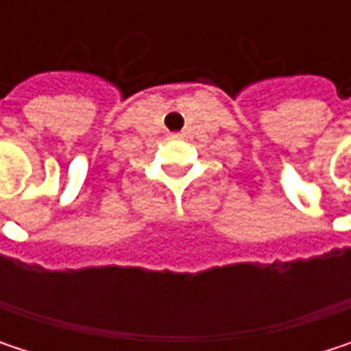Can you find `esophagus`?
<instances>
[{
    "label": "esophagus",
    "instance_id": "esophagus-1",
    "mask_svg": "<svg viewBox=\"0 0 351 351\" xmlns=\"http://www.w3.org/2000/svg\"><path fill=\"white\" fill-rule=\"evenodd\" d=\"M173 138H180V134H173Z\"/></svg>",
    "mask_w": 351,
    "mask_h": 351
}]
</instances>
